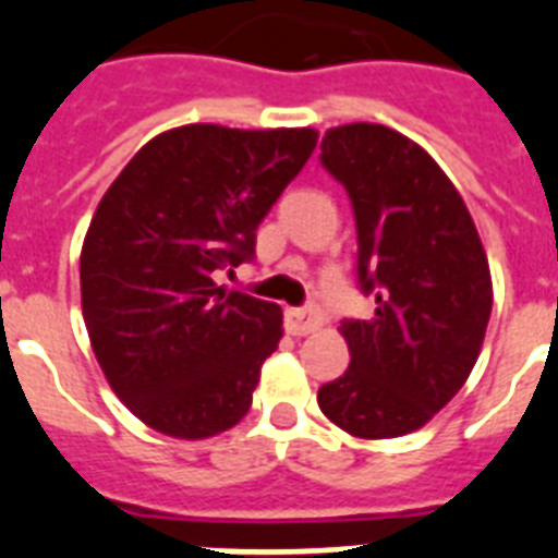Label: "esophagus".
<instances>
[{"mask_svg":"<svg viewBox=\"0 0 558 558\" xmlns=\"http://www.w3.org/2000/svg\"><path fill=\"white\" fill-rule=\"evenodd\" d=\"M284 328L293 336H307L313 330L322 328V313L319 307H293L284 313Z\"/></svg>","mask_w":558,"mask_h":558,"instance_id":"obj_1","label":"esophagus"}]
</instances>
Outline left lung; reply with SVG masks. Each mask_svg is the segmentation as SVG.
Returning a JSON list of instances; mask_svg holds the SVG:
<instances>
[{
  "label": "left lung",
  "mask_w": 558,
  "mask_h": 558,
  "mask_svg": "<svg viewBox=\"0 0 558 558\" xmlns=\"http://www.w3.org/2000/svg\"><path fill=\"white\" fill-rule=\"evenodd\" d=\"M319 159L351 196L359 288L376 313L342 322L351 367L316 399L359 439L413 434L476 365L494 307L485 247L445 170L393 128H330Z\"/></svg>",
  "instance_id": "left-lung-1"
}]
</instances>
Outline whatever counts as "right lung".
Segmentation results:
<instances>
[{"instance_id": "obj_1", "label": "right lung", "mask_w": 558, "mask_h": 558, "mask_svg": "<svg viewBox=\"0 0 558 558\" xmlns=\"http://www.w3.org/2000/svg\"><path fill=\"white\" fill-rule=\"evenodd\" d=\"M313 128L182 124L147 142L96 207L80 256L82 313L124 408L173 439L245 416L282 307L216 284L253 259L256 228L305 168Z\"/></svg>"}]
</instances>
